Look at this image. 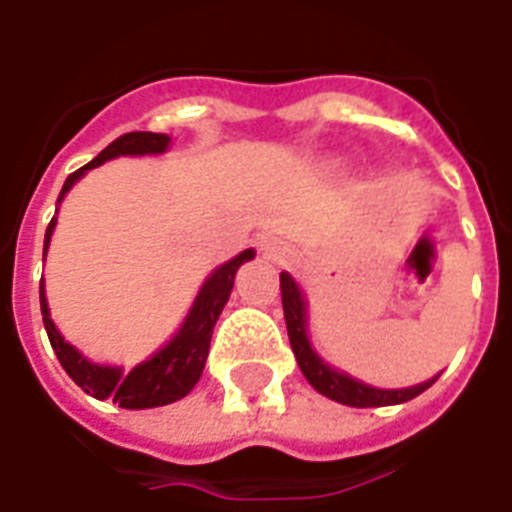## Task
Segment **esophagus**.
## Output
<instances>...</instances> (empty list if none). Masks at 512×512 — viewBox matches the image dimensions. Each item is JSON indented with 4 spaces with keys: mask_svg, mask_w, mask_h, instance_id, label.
I'll use <instances>...</instances> for the list:
<instances>
[{
    "mask_svg": "<svg viewBox=\"0 0 512 512\" xmlns=\"http://www.w3.org/2000/svg\"><path fill=\"white\" fill-rule=\"evenodd\" d=\"M263 252H265V255H273V257H276V255H284V252H281V249L276 247L273 241H265V244H263Z\"/></svg>",
    "mask_w": 512,
    "mask_h": 512,
    "instance_id": "1",
    "label": "esophagus"
}]
</instances>
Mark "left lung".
Returning <instances> with one entry per match:
<instances>
[{"label":"left lung","instance_id":"1","mask_svg":"<svg viewBox=\"0 0 512 512\" xmlns=\"http://www.w3.org/2000/svg\"><path fill=\"white\" fill-rule=\"evenodd\" d=\"M281 305H284V321H287L289 342H292V350H295L300 372L305 374V380L311 382L321 396L332 398L337 404L358 406V409H366V406L404 404V401H412L414 396L425 393V390L438 380L436 374L433 380L398 390L372 388V385H364V382L353 380L348 374L337 372V369H332L329 364H324V361L316 356V350L311 348V340H308V332H305V321H308V316H305L303 292H300V287H297L295 279H292L289 273H281Z\"/></svg>","mask_w":512,"mask_h":512}]
</instances>
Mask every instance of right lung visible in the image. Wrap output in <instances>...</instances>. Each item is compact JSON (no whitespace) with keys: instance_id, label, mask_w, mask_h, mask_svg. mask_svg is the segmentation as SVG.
<instances>
[{"instance_id":"1","label":"right lung","mask_w":512,"mask_h":512,"mask_svg":"<svg viewBox=\"0 0 512 512\" xmlns=\"http://www.w3.org/2000/svg\"><path fill=\"white\" fill-rule=\"evenodd\" d=\"M170 146V135L162 132H127L122 138H116L108 148H103L90 164H84L76 172L66 177L63 191H60L58 201H63L71 185L79 180L87 170H95L114 156H143V154H164ZM55 217L47 225L44 233V255L50 247L52 231H55ZM255 257V249H244L241 255L220 265L201 287L199 297L193 300L191 313L185 316L183 327L164 345L159 353L138 364L132 372L124 374L119 366H103L92 364L90 358H84L79 350L60 337L50 319V308H47V297H44V281L39 284V303H42V319L50 345L58 356L60 366L66 369L68 377L92 398H114V404L122 409H154V406L172 404L177 398L188 396L193 385L199 382L204 364L209 356V340H212V329L217 324V316L223 313V305L228 303L233 289V276L241 265Z\"/></svg>"}]
</instances>
